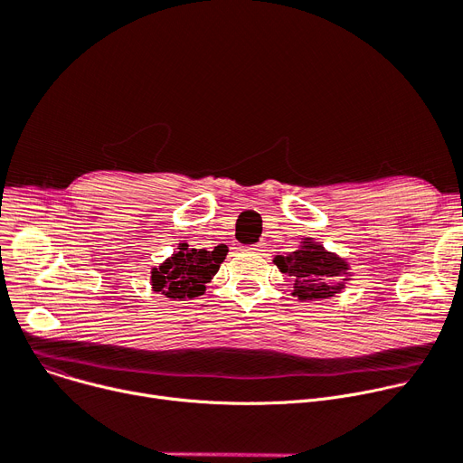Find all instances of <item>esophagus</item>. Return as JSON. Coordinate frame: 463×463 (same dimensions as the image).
<instances>
[{"mask_svg":"<svg viewBox=\"0 0 463 463\" xmlns=\"http://www.w3.org/2000/svg\"><path fill=\"white\" fill-rule=\"evenodd\" d=\"M249 250H252V252H265V244H256V247H252V249H249Z\"/></svg>","mask_w":463,"mask_h":463,"instance_id":"34e87169","label":"esophagus"}]
</instances>
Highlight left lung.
Wrapping results in <instances>:
<instances>
[{"mask_svg": "<svg viewBox=\"0 0 463 463\" xmlns=\"http://www.w3.org/2000/svg\"><path fill=\"white\" fill-rule=\"evenodd\" d=\"M273 263L291 280V295L298 301H321L340 293L351 280L349 263L307 237L288 256H275Z\"/></svg>", "mask_w": 463, "mask_h": 463, "instance_id": "left-lung-1", "label": "left lung"}]
</instances>
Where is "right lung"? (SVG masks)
Wrapping results in <instances>:
<instances>
[{"mask_svg": "<svg viewBox=\"0 0 463 463\" xmlns=\"http://www.w3.org/2000/svg\"><path fill=\"white\" fill-rule=\"evenodd\" d=\"M228 247L219 244L214 250L190 249L188 242H179L177 250L151 269V289L174 301H186L205 293V284L219 273L226 260Z\"/></svg>", "mask_w": 463, "mask_h": 463, "instance_id": "1", "label": "right lung"}]
</instances>
